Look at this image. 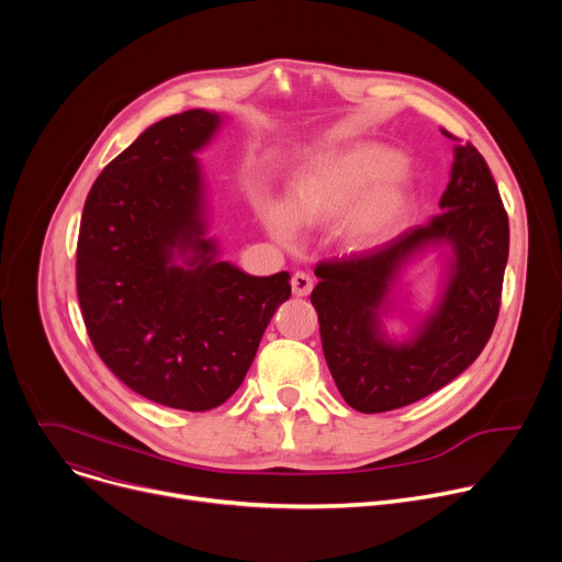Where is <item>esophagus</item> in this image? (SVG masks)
Masks as SVG:
<instances>
[{"instance_id": "1", "label": "esophagus", "mask_w": 562, "mask_h": 562, "mask_svg": "<svg viewBox=\"0 0 562 562\" xmlns=\"http://www.w3.org/2000/svg\"><path fill=\"white\" fill-rule=\"evenodd\" d=\"M291 289H293V295L304 297L313 289V278L308 273H304V271H295L293 278H291Z\"/></svg>"}]
</instances>
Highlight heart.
I'll return each mask as SVG.
<instances>
[{"label": "heart", "mask_w": 562, "mask_h": 562, "mask_svg": "<svg viewBox=\"0 0 562 562\" xmlns=\"http://www.w3.org/2000/svg\"><path fill=\"white\" fill-rule=\"evenodd\" d=\"M405 157L373 142H356L304 169L289 189L286 206L260 204L267 228L280 243H293L300 226H329L349 254L384 247L414 215V193L403 182Z\"/></svg>", "instance_id": "heart-1"}]
</instances>
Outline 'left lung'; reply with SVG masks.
<instances>
[{"label": "left lung", "mask_w": 562, "mask_h": 562, "mask_svg": "<svg viewBox=\"0 0 562 562\" xmlns=\"http://www.w3.org/2000/svg\"><path fill=\"white\" fill-rule=\"evenodd\" d=\"M440 209L429 224L380 249L315 267L319 282L311 304L323 351L356 412L382 414L416 403L458 378L492 338L509 256V217L485 157L469 142L453 148ZM431 246L452 249L443 293L412 339L389 341L379 315L390 307L398 273Z\"/></svg>", "instance_id": "1"}]
</instances>
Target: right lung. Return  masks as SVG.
I'll use <instances>...</instances> for the list:
<instances>
[{"instance_id":"1","label":"right lung","mask_w":562,"mask_h":562,"mask_svg":"<svg viewBox=\"0 0 562 562\" xmlns=\"http://www.w3.org/2000/svg\"><path fill=\"white\" fill-rule=\"evenodd\" d=\"M222 117L148 126L95 180L77 237V297L104 364L157 405L209 412L243 384L289 273L217 260L195 153Z\"/></svg>"}]
</instances>
